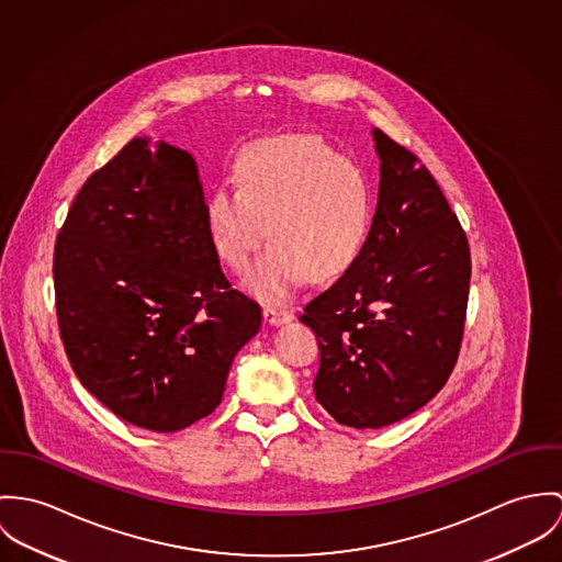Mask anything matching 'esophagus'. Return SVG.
Wrapping results in <instances>:
<instances>
[{
  "mask_svg": "<svg viewBox=\"0 0 562 562\" xmlns=\"http://www.w3.org/2000/svg\"><path fill=\"white\" fill-rule=\"evenodd\" d=\"M262 318H265V323L278 327V325H284V323L293 321V312L276 308V306H267V308H262Z\"/></svg>",
  "mask_w": 562,
  "mask_h": 562,
  "instance_id": "obj_1",
  "label": "esophagus"
}]
</instances>
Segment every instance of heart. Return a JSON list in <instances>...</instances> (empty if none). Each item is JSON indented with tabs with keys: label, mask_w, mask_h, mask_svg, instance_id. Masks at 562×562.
Returning a JSON list of instances; mask_svg holds the SVG:
<instances>
[{
	"label": "heart",
	"mask_w": 562,
	"mask_h": 562,
	"mask_svg": "<svg viewBox=\"0 0 562 562\" xmlns=\"http://www.w3.org/2000/svg\"><path fill=\"white\" fill-rule=\"evenodd\" d=\"M206 226L233 269H244L269 233L271 244L244 284L265 302H280L308 273L329 280L358 260L373 228V193L364 170L321 139L282 135L239 157L237 186L206 200Z\"/></svg>",
	"instance_id": "1"
}]
</instances>
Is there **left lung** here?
Returning <instances> with one entry per match:
<instances>
[{"mask_svg": "<svg viewBox=\"0 0 562 562\" xmlns=\"http://www.w3.org/2000/svg\"><path fill=\"white\" fill-rule=\"evenodd\" d=\"M379 195L358 260L304 306L321 351L316 401L340 425L381 429L425 407L452 373L470 248L431 172L373 128Z\"/></svg>", "mask_w": 562, "mask_h": 562, "instance_id": "left-lung-1", "label": "left lung"}]
</instances>
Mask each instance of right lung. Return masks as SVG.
<instances>
[{"label": "right lung", "instance_id": "obj_1", "mask_svg": "<svg viewBox=\"0 0 562 562\" xmlns=\"http://www.w3.org/2000/svg\"><path fill=\"white\" fill-rule=\"evenodd\" d=\"M64 349L126 423L175 434L222 401L260 308L231 289L188 150L135 137L77 193L54 251Z\"/></svg>", "mask_w": 562, "mask_h": 562}]
</instances>
